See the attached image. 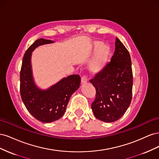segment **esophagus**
I'll return each mask as SVG.
<instances>
[{"mask_svg":"<svg viewBox=\"0 0 159 159\" xmlns=\"http://www.w3.org/2000/svg\"><path fill=\"white\" fill-rule=\"evenodd\" d=\"M81 84H85L86 82H87V81H88L87 76H86V75H83L82 77H81Z\"/></svg>","mask_w":159,"mask_h":159,"instance_id":"esophagus-1","label":"esophagus"}]
</instances>
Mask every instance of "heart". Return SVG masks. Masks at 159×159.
I'll use <instances>...</instances> for the list:
<instances>
[{"label":"heart","instance_id":"1","mask_svg":"<svg viewBox=\"0 0 159 159\" xmlns=\"http://www.w3.org/2000/svg\"><path fill=\"white\" fill-rule=\"evenodd\" d=\"M94 49L96 50L95 56L91 61L89 68L92 72H98L102 70L107 63L110 56V47L102 42H94Z\"/></svg>","mask_w":159,"mask_h":159}]
</instances>
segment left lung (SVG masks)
Returning a JSON list of instances; mask_svg holds the SVG:
<instances>
[{
  "instance_id": "1",
  "label": "left lung",
  "mask_w": 159,
  "mask_h": 159,
  "mask_svg": "<svg viewBox=\"0 0 159 159\" xmlns=\"http://www.w3.org/2000/svg\"><path fill=\"white\" fill-rule=\"evenodd\" d=\"M90 82L96 89L91 104L95 117L107 123L121 118L131 102L133 72L129 53L117 38L111 62Z\"/></svg>"
}]
</instances>
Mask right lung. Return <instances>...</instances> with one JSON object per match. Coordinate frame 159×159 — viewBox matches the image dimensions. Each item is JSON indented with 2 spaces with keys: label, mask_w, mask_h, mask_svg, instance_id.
<instances>
[{
  "label": "right lung",
  "mask_w": 159,
  "mask_h": 159,
  "mask_svg": "<svg viewBox=\"0 0 159 159\" xmlns=\"http://www.w3.org/2000/svg\"><path fill=\"white\" fill-rule=\"evenodd\" d=\"M54 42L44 38L34 42L24 55L20 74V91L24 104L34 117L46 123L63 116L71 95L80 88L81 81L79 75H71L46 89L36 85L31 64L32 52L38 46Z\"/></svg>",
  "instance_id": "add662e5"
}]
</instances>
